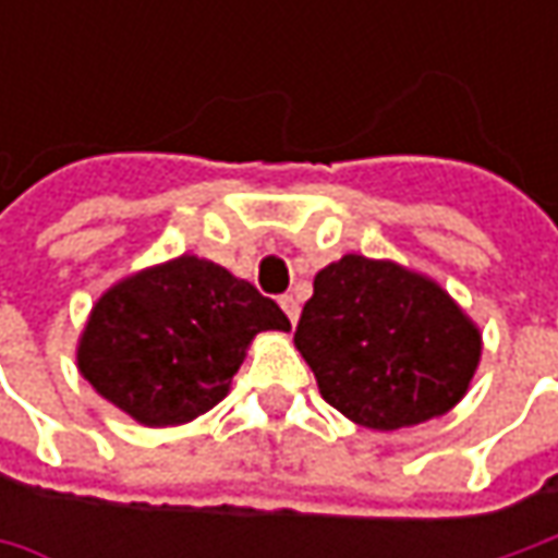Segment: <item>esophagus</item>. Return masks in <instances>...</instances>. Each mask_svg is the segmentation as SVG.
<instances>
[{"mask_svg":"<svg viewBox=\"0 0 558 558\" xmlns=\"http://www.w3.org/2000/svg\"><path fill=\"white\" fill-rule=\"evenodd\" d=\"M279 304H282V311H286V316L291 319V326L298 323V313H301V304H298V298H291V294H282L279 298Z\"/></svg>","mask_w":558,"mask_h":558,"instance_id":"1","label":"esophagus"}]
</instances>
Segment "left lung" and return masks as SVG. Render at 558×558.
Listing matches in <instances>:
<instances>
[{
    "instance_id": "left-lung-1",
    "label": "left lung",
    "mask_w": 558,
    "mask_h": 558,
    "mask_svg": "<svg viewBox=\"0 0 558 558\" xmlns=\"http://www.w3.org/2000/svg\"><path fill=\"white\" fill-rule=\"evenodd\" d=\"M294 344L326 403L375 432L444 416L482 356V335L447 291L360 254L316 272Z\"/></svg>"
}]
</instances>
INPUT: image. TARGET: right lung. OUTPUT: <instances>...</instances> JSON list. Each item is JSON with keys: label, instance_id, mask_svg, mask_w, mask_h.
Masks as SVG:
<instances>
[{"label": "right lung", "instance_id": "add662e5", "mask_svg": "<svg viewBox=\"0 0 558 558\" xmlns=\"http://www.w3.org/2000/svg\"><path fill=\"white\" fill-rule=\"evenodd\" d=\"M289 316L245 279L198 257L136 272L105 291L76 363L105 400L142 425H180L217 407L251 338Z\"/></svg>", "mask_w": 558, "mask_h": 558}]
</instances>
